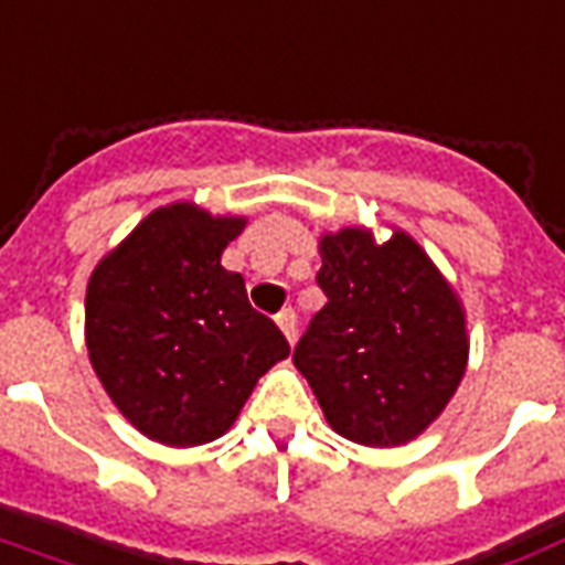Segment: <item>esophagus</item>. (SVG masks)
<instances>
[{
	"label": "esophagus",
	"instance_id": "esophagus-1",
	"mask_svg": "<svg viewBox=\"0 0 565 565\" xmlns=\"http://www.w3.org/2000/svg\"><path fill=\"white\" fill-rule=\"evenodd\" d=\"M277 324H279V331L286 333L288 343H295V337H298V319H295V310L277 312Z\"/></svg>",
	"mask_w": 565,
	"mask_h": 565
}]
</instances>
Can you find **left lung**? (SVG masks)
<instances>
[{"mask_svg":"<svg viewBox=\"0 0 565 565\" xmlns=\"http://www.w3.org/2000/svg\"><path fill=\"white\" fill-rule=\"evenodd\" d=\"M328 303L295 349L324 418L370 448L406 446L443 415L467 373V310L413 234L367 225L319 237Z\"/></svg>","mask_w":565,"mask_h":565,"instance_id":"left-lung-1","label":"left lung"}]
</instances>
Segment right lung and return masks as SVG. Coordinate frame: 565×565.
I'll return each mask as SVG.
<instances>
[{"mask_svg": "<svg viewBox=\"0 0 565 565\" xmlns=\"http://www.w3.org/2000/svg\"><path fill=\"white\" fill-rule=\"evenodd\" d=\"M241 213L174 201L147 213L86 282V352L122 418L171 448L220 439L286 337L222 267Z\"/></svg>", "mask_w": 565, "mask_h": 565, "instance_id": "add662e5", "label": "right lung"}]
</instances>
